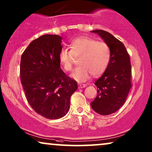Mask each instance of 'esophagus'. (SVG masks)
Segmentation results:
<instances>
[{
    "instance_id": "34e87169",
    "label": "esophagus",
    "mask_w": 152,
    "mask_h": 152,
    "mask_svg": "<svg viewBox=\"0 0 152 152\" xmlns=\"http://www.w3.org/2000/svg\"><path fill=\"white\" fill-rule=\"evenodd\" d=\"M87 86L86 84H79L78 85V88H84Z\"/></svg>"
}]
</instances>
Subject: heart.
<instances>
[{
    "label": "heart",
    "mask_w": 152,
    "mask_h": 152,
    "mask_svg": "<svg viewBox=\"0 0 152 152\" xmlns=\"http://www.w3.org/2000/svg\"><path fill=\"white\" fill-rule=\"evenodd\" d=\"M70 51L62 49L59 53V62L66 72L72 69L74 57L78 58L79 66L71 75L78 82L88 80L93 76L102 75L108 67L110 60V49L106 43L88 37H79L70 44Z\"/></svg>",
    "instance_id": "1"
}]
</instances>
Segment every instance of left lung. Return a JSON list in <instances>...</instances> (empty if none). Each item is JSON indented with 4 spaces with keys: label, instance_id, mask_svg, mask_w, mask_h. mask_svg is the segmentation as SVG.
I'll return each mask as SVG.
<instances>
[{
    "label": "left lung",
    "instance_id": "left-lung-1",
    "mask_svg": "<svg viewBox=\"0 0 152 152\" xmlns=\"http://www.w3.org/2000/svg\"><path fill=\"white\" fill-rule=\"evenodd\" d=\"M97 33L110 49L108 66L95 81L97 95L91 103L95 112L102 115L114 113L122 107L131 88L130 57L122 42L108 32L102 30L91 31Z\"/></svg>",
    "mask_w": 152,
    "mask_h": 152
}]
</instances>
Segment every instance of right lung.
<instances>
[{
    "instance_id": "right-lung-1",
    "label": "right lung",
    "mask_w": 152,
    "mask_h": 152,
    "mask_svg": "<svg viewBox=\"0 0 152 152\" xmlns=\"http://www.w3.org/2000/svg\"><path fill=\"white\" fill-rule=\"evenodd\" d=\"M62 38L44 35L33 40L21 56V81L26 99L37 114L50 120L67 113L70 98L77 90L76 80L60 68Z\"/></svg>"
}]
</instances>
